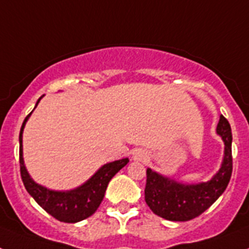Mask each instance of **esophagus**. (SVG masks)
I'll list each match as a JSON object with an SVG mask.
<instances>
[{
    "label": "esophagus",
    "instance_id": "esophagus-1",
    "mask_svg": "<svg viewBox=\"0 0 249 249\" xmlns=\"http://www.w3.org/2000/svg\"><path fill=\"white\" fill-rule=\"evenodd\" d=\"M133 160H140V162H146L148 160V155L144 151H142V149H138V151L135 152V155H133Z\"/></svg>",
    "mask_w": 249,
    "mask_h": 249
}]
</instances>
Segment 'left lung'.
<instances>
[{
	"instance_id": "1",
	"label": "left lung",
	"mask_w": 249,
	"mask_h": 249,
	"mask_svg": "<svg viewBox=\"0 0 249 249\" xmlns=\"http://www.w3.org/2000/svg\"><path fill=\"white\" fill-rule=\"evenodd\" d=\"M217 133L224 142L221 168L210 181L186 184L147 168L144 199L155 214L168 221L186 222L208 210L226 191L232 176V132L228 121L221 116Z\"/></svg>"
}]
</instances>
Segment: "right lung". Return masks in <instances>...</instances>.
I'll return each mask as SVG.
<instances>
[{"mask_svg":"<svg viewBox=\"0 0 249 249\" xmlns=\"http://www.w3.org/2000/svg\"><path fill=\"white\" fill-rule=\"evenodd\" d=\"M41 98L37 101L35 108L37 107ZM31 113L25 118V121L22 123L21 131H19V171H21V178L23 184H25V188L48 214H51L58 221L65 222V223H76V222L89 218V215L93 214L100 207L112 177L120 169L126 166L129 160L128 158H122V160H114L111 163L103 164L89 181L85 182L82 186L74 188V190H48L46 187L36 183L31 178L27 169H26L25 163H23L22 133H23V128H25V124Z\"/></svg>","mask_w":249,"mask_h":249,"instance_id":"right-lung-1","label":"right lung"}]
</instances>
